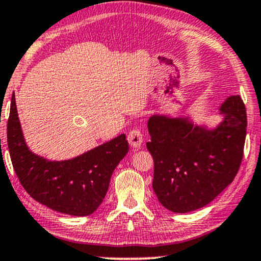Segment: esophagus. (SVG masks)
Returning a JSON list of instances; mask_svg holds the SVG:
<instances>
[{"label": "esophagus", "mask_w": 261, "mask_h": 261, "mask_svg": "<svg viewBox=\"0 0 261 261\" xmlns=\"http://www.w3.org/2000/svg\"><path fill=\"white\" fill-rule=\"evenodd\" d=\"M127 141L128 143L133 148H138L141 147V144L143 143V136H142V133L138 128H134L133 131L128 133L127 136Z\"/></svg>", "instance_id": "1"}]
</instances>
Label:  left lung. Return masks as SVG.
Returning <instances> with one entry per match:
<instances>
[{
	"label": "left lung",
	"instance_id": "1",
	"mask_svg": "<svg viewBox=\"0 0 261 261\" xmlns=\"http://www.w3.org/2000/svg\"><path fill=\"white\" fill-rule=\"evenodd\" d=\"M218 114L222 120L215 126L194 123L191 116L155 113L148 119L152 189L167 210L186 214L207 205L238 174L247 127L241 98L228 96Z\"/></svg>",
	"mask_w": 261,
	"mask_h": 261
}]
</instances>
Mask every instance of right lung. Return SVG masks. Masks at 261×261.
I'll return each mask as SVG.
<instances>
[{"instance_id": "obj_1", "label": "right lung", "mask_w": 261, "mask_h": 261, "mask_svg": "<svg viewBox=\"0 0 261 261\" xmlns=\"http://www.w3.org/2000/svg\"><path fill=\"white\" fill-rule=\"evenodd\" d=\"M7 141L17 178L38 203L71 216H88L102 203L112 173L128 151L126 136L90 149L76 158L51 161L31 150L17 116L15 95L10 103Z\"/></svg>"}]
</instances>
